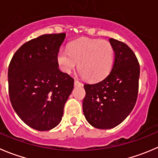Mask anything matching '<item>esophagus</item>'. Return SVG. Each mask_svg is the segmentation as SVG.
I'll use <instances>...</instances> for the list:
<instances>
[{"label": "esophagus", "mask_w": 158, "mask_h": 158, "mask_svg": "<svg viewBox=\"0 0 158 158\" xmlns=\"http://www.w3.org/2000/svg\"><path fill=\"white\" fill-rule=\"evenodd\" d=\"M74 85H76V86H82V85H83V84H82L81 82H79V81H78L77 79H76L74 82Z\"/></svg>", "instance_id": "34e87169"}]
</instances>
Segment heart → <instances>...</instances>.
I'll use <instances>...</instances> for the list:
<instances>
[{
  "label": "heart",
  "mask_w": 158,
  "mask_h": 158,
  "mask_svg": "<svg viewBox=\"0 0 158 158\" xmlns=\"http://www.w3.org/2000/svg\"><path fill=\"white\" fill-rule=\"evenodd\" d=\"M114 52L109 42L82 38L69 44L68 51L60 49L57 62L63 72L69 73L79 63L78 69L85 79L100 80L109 74L113 65Z\"/></svg>",
  "instance_id": "b5f03b06"
}]
</instances>
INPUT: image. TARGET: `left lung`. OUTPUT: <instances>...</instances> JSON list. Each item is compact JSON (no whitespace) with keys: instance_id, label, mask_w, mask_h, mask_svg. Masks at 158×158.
Returning a JSON list of instances; mask_svg holds the SVG:
<instances>
[{"instance_id":"left-lung-1","label":"left lung","mask_w":158,"mask_h":158,"mask_svg":"<svg viewBox=\"0 0 158 158\" xmlns=\"http://www.w3.org/2000/svg\"><path fill=\"white\" fill-rule=\"evenodd\" d=\"M114 51L113 65L107 76L85 84L84 116L98 129H111L121 123L135 106L139 89L140 65L133 50L124 42L110 38Z\"/></svg>"}]
</instances>
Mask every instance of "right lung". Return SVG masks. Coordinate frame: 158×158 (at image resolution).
Segmentation results:
<instances>
[{"mask_svg":"<svg viewBox=\"0 0 158 158\" xmlns=\"http://www.w3.org/2000/svg\"><path fill=\"white\" fill-rule=\"evenodd\" d=\"M65 33L46 34L21 45L8 67L9 97L24 123L49 131L62 120L74 79L59 70L57 54Z\"/></svg>","mask_w":158,"mask_h":158,"instance_id":"obj_1","label":"right lung"}]
</instances>
